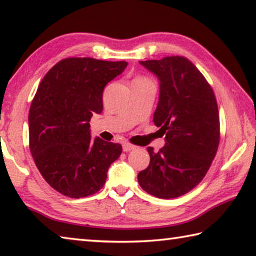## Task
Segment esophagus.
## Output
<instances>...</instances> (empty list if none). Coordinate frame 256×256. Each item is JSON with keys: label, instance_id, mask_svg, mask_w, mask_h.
Returning a JSON list of instances; mask_svg holds the SVG:
<instances>
[{"label": "esophagus", "instance_id": "obj_1", "mask_svg": "<svg viewBox=\"0 0 256 256\" xmlns=\"http://www.w3.org/2000/svg\"><path fill=\"white\" fill-rule=\"evenodd\" d=\"M134 148H136V146L130 144L128 142H124V144H123V151H125V152H128V151L134 150Z\"/></svg>", "mask_w": 256, "mask_h": 256}]
</instances>
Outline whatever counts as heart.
Here are the masks:
<instances>
[{
  "instance_id": "heart-1",
  "label": "heart",
  "mask_w": 256,
  "mask_h": 256,
  "mask_svg": "<svg viewBox=\"0 0 256 256\" xmlns=\"http://www.w3.org/2000/svg\"><path fill=\"white\" fill-rule=\"evenodd\" d=\"M136 80H146V79H142V78H138V79H136Z\"/></svg>"
}]
</instances>
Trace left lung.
Wrapping results in <instances>:
<instances>
[{"label":"left lung","instance_id":"obj_1","mask_svg":"<svg viewBox=\"0 0 256 256\" xmlns=\"http://www.w3.org/2000/svg\"><path fill=\"white\" fill-rule=\"evenodd\" d=\"M138 63L159 80L154 122L164 136V146L158 152L146 148L150 164L138 180L151 196L174 198L196 188L214 159L220 136L218 105L206 78L183 56Z\"/></svg>","mask_w":256,"mask_h":256}]
</instances>
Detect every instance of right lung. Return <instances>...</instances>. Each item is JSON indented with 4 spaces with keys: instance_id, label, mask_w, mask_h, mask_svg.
<instances>
[{
    "instance_id": "1",
    "label": "right lung",
    "mask_w": 256,
    "mask_h": 256,
    "mask_svg": "<svg viewBox=\"0 0 256 256\" xmlns=\"http://www.w3.org/2000/svg\"><path fill=\"white\" fill-rule=\"evenodd\" d=\"M128 66L90 58L60 60L46 73L28 116L29 148L42 176L68 198L102 188L122 146L92 138L90 118L102 112V92Z\"/></svg>"
}]
</instances>
